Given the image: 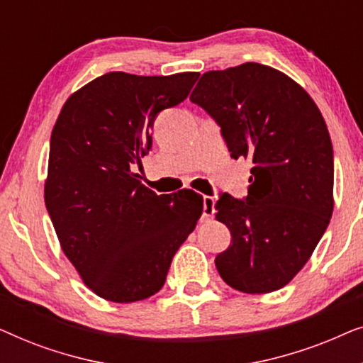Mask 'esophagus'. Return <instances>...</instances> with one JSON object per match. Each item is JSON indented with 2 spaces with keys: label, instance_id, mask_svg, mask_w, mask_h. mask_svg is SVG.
<instances>
[{
  "label": "esophagus",
  "instance_id": "1",
  "mask_svg": "<svg viewBox=\"0 0 363 363\" xmlns=\"http://www.w3.org/2000/svg\"><path fill=\"white\" fill-rule=\"evenodd\" d=\"M213 216H215V198L205 196L203 198V218L210 220Z\"/></svg>",
  "mask_w": 363,
  "mask_h": 363
}]
</instances>
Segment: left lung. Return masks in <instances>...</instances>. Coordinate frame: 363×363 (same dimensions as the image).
<instances>
[{
    "label": "left lung",
    "instance_id": "left-lung-1",
    "mask_svg": "<svg viewBox=\"0 0 363 363\" xmlns=\"http://www.w3.org/2000/svg\"><path fill=\"white\" fill-rule=\"evenodd\" d=\"M190 101L220 125L231 158L252 165L247 196L220 193L215 205L231 233L216 269L247 294L281 289L309 261L334 210L324 117L299 84L257 62L205 72Z\"/></svg>",
    "mask_w": 363,
    "mask_h": 363
}]
</instances>
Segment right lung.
Returning a JSON list of instances; mask_svg holds the SVG:
<instances>
[{"label":"right lung","instance_id":"right-lung-1","mask_svg":"<svg viewBox=\"0 0 363 363\" xmlns=\"http://www.w3.org/2000/svg\"><path fill=\"white\" fill-rule=\"evenodd\" d=\"M198 72H108L64 104L49 143L44 201L67 259L102 299H147L203 211L191 190L157 195L135 167L152 148L153 122L185 101Z\"/></svg>","mask_w":363,"mask_h":363}]
</instances>
